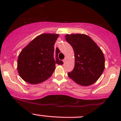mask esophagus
Listing matches in <instances>:
<instances>
[{
  "label": "esophagus",
  "instance_id": "34e87169",
  "mask_svg": "<svg viewBox=\"0 0 121 121\" xmlns=\"http://www.w3.org/2000/svg\"><path fill=\"white\" fill-rule=\"evenodd\" d=\"M65 61H66V58H65L64 60H63V62H64V63H65Z\"/></svg>",
  "mask_w": 121,
  "mask_h": 121
}]
</instances>
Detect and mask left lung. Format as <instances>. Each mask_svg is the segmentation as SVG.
<instances>
[{"label":"left lung","instance_id":"1","mask_svg":"<svg viewBox=\"0 0 121 121\" xmlns=\"http://www.w3.org/2000/svg\"><path fill=\"white\" fill-rule=\"evenodd\" d=\"M74 52L75 65L68 75L79 85L88 86L95 82L105 68V58L101 48L84 34L65 35Z\"/></svg>","mask_w":121,"mask_h":121}]
</instances>
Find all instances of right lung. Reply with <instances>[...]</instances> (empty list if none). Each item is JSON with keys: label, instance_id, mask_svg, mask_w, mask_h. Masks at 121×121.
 <instances>
[{"label": "right lung", "instance_id": "right-lung-1", "mask_svg": "<svg viewBox=\"0 0 121 121\" xmlns=\"http://www.w3.org/2000/svg\"><path fill=\"white\" fill-rule=\"evenodd\" d=\"M57 34H42L26 46L19 54L17 70L26 82L36 84L41 83L50 77L54 71L56 64H63L58 58L60 51L54 44Z\"/></svg>", "mask_w": 121, "mask_h": 121}]
</instances>
